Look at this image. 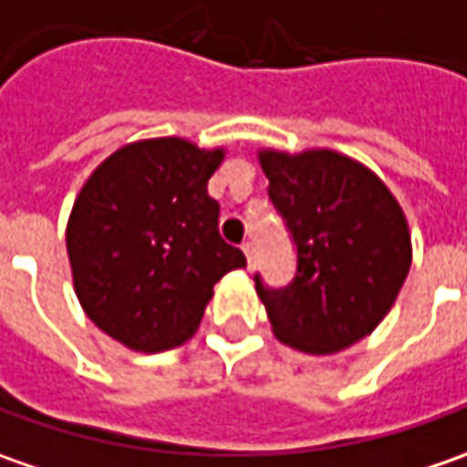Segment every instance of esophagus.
<instances>
[{
  "instance_id": "obj_1",
  "label": "esophagus",
  "mask_w": 467,
  "mask_h": 467,
  "mask_svg": "<svg viewBox=\"0 0 467 467\" xmlns=\"http://www.w3.org/2000/svg\"><path fill=\"white\" fill-rule=\"evenodd\" d=\"M243 254H245V258H248V269H254L255 266V243L254 240L243 243Z\"/></svg>"
}]
</instances>
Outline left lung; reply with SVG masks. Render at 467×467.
<instances>
[{
    "label": "left lung",
    "instance_id": "1",
    "mask_svg": "<svg viewBox=\"0 0 467 467\" xmlns=\"http://www.w3.org/2000/svg\"><path fill=\"white\" fill-rule=\"evenodd\" d=\"M269 198L293 234L297 269L282 290L255 293L279 342L332 355L371 335L410 272L408 219L368 167L329 149L258 151Z\"/></svg>",
    "mask_w": 467,
    "mask_h": 467
}]
</instances>
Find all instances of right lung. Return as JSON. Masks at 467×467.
Here are the masks:
<instances>
[{"label":"right lung","mask_w":467,"mask_h":467,"mask_svg":"<svg viewBox=\"0 0 467 467\" xmlns=\"http://www.w3.org/2000/svg\"><path fill=\"white\" fill-rule=\"evenodd\" d=\"M224 149L185 138L135 140L107 156L67 219L75 295L86 316L130 350L159 353L195 335L213 285L245 266L219 234L209 195Z\"/></svg>","instance_id":"add662e5"}]
</instances>
